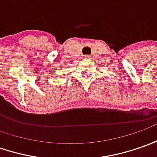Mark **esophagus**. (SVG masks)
Here are the masks:
<instances>
[{
    "mask_svg": "<svg viewBox=\"0 0 157 157\" xmlns=\"http://www.w3.org/2000/svg\"><path fill=\"white\" fill-rule=\"evenodd\" d=\"M92 56H89V55H86V56H84V58H87V59H89V58H91Z\"/></svg>",
    "mask_w": 157,
    "mask_h": 157,
    "instance_id": "34e87169",
    "label": "esophagus"
}]
</instances>
